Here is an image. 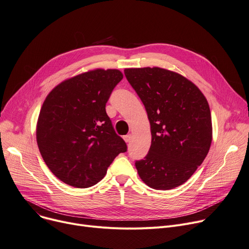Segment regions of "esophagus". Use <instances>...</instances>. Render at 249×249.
Masks as SVG:
<instances>
[{
  "label": "esophagus",
  "mask_w": 249,
  "mask_h": 249,
  "mask_svg": "<svg viewBox=\"0 0 249 249\" xmlns=\"http://www.w3.org/2000/svg\"><path fill=\"white\" fill-rule=\"evenodd\" d=\"M123 138H124L125 142H126V143H128V142H130V141H131V138H132V137H131V135L129 134V135H125Z\"/></svg>",
  "instance_id": "obj_1"
}]
</instances>
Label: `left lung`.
<instances>
[{
	"label": "left lung",
	"mask_w": 249,
	"mask_h": 249,
	"mask_svg": "<svg viewBox=\"0 0 249 249\" xmlns=\"http://www.w3.org/2000/svg\"><path fill=\"white\" fill-rule=\"evenodd\" d=\"M124 73L151 126L149 152L135 162L140 178L156 190L182 185L202 164L211 145L206 98L191 81L166 69L129 68Z\"/></svg>",
	"instance_id": "left-lung-1"
}]
</instances>
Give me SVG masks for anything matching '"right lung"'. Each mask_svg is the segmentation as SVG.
Masks as SVG:
<instances>
[{
    "instance_id": "add662e5",
    "label": "right lung",
    "mask_w": 249,
    "mask_h": 249,
    "mask_svg": "<svg viewBox=\"0 0 249 249\" xmlns=\"http://www.w3.org/2000/svg\"><path fill=\"white\" fill-rule=\"evenodd\" d=\"M123 74L96 69L65 80L47 96L37 122V143L49 169L64 183L87 188L103 179L127 151L106 113Z\"/></svg>"
}]
</instances>
